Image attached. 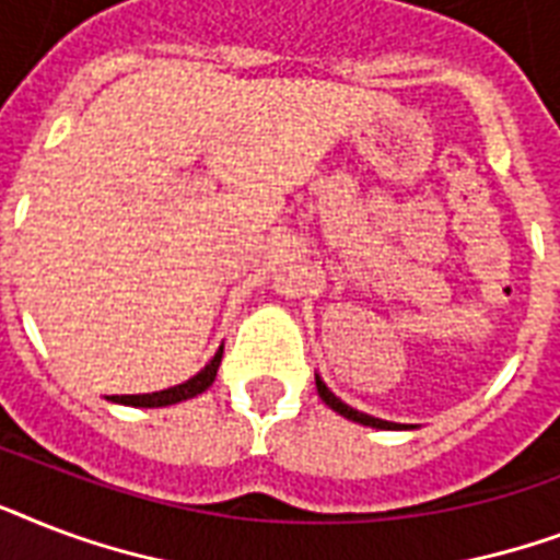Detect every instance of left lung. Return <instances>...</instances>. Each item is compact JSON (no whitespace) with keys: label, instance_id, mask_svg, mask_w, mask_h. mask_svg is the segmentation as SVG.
Segmentation results:
<instances>
[{"label":"left lung","instance_id":"left-lung-1","mask_svg":"<svg viewBox=\"0 0 560 560\" xmlns=\"http://www.w3.org/2000/svg\"><path fill=\"white\" fill-rule=\"evenodd\" d=\"M316 392H319V398L334 409V412H340L342 418H349V421H358V424H366V427H377V430H407L404 424H395V421H383V418H374L366 416V412H360V409L349 407V404H342L337 395H334L328 386L323 383V377H316Z\"/></svg>","mask_w":560,"mask_h":560}]
</instances>
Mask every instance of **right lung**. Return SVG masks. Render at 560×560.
<instances>
[{
	"label": "right lung",
	"instance_id": "right-lung-1",
	"mask_svg": "<svg viewBox=\"0 0 560 560\" xmlns=\"http://www.w3.org/2000/svg\"><path fill=\"white\" fill-rule=\"evenodd\" d=\"M220 358H223V346L218 349V354L200 369V372L188 377L186 383H179V386H171V389L162 392H151V395H109V400H116V404H125V407H171V404H179V400L197 398L200 392H206L218 377V366Z\"/></svg>",
	"mask_w": 560,
	"mask_h": 560
}]
</instances>
